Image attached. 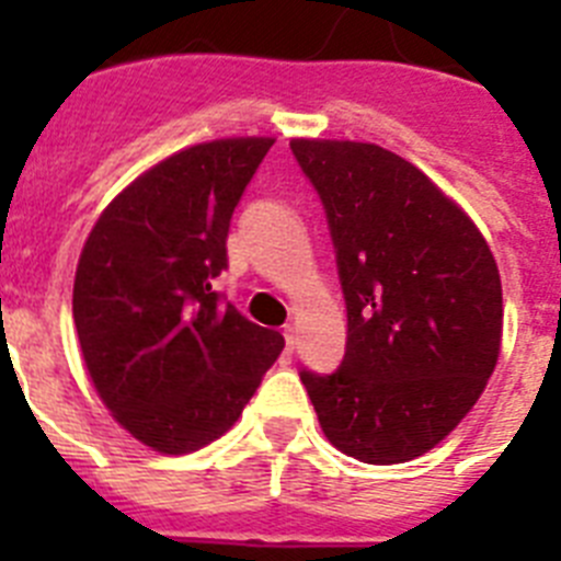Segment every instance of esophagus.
I'll return each instance as SVG.
<instances>
[{"label":"esophagus","instance_id":"esophagus-1","mask_svg":"<svg viewBox=\"0 0 561 561\" xmlns=\"http://www.w3.org/2000/svg\"><path fill=\"white\" fill-rule=\"evenodd\" d=\"M284 340H286V351H295V345H297V334H295V329H291V325H286V331H284Z\"/></svg>","mask_w":561,"mask_h":561}]
</instances>
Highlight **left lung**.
I'll return each mask as SVG.
<instances>
[{"mask_svg": "<svg viewBox=\"0 0 561 561\" xmlns=\"http://www.w3.org/2000/svg\"><path fill=\"white\" fill-rule=\"evenodd\" d=\"M323 202L348 342L334 374L300 370L325 438L404 463L447 438L492 376L503 286L472 219L427 173L374 142L291 140Z\"/></svg>", "mask_w": 561, "mask_h": 561, "instance_id": "left-lung-1", "label": "left lung"}]
</instances>
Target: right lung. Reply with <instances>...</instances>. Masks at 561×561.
<instances>
[{"instance_id": "right-lung-1", "label": "right lung", "mask_w": 561, "mask_h": 561, "mask_svg": "<svg viewBox=\"0 0 561 561\" xmlns=\"http://www.w3.org/2000/svg\"><path fill=\"white\" fill-rule=\"evenodd\" d=\"M272 137L191 146L153 165L101 213L83 244L72 317L98 396L165 455L232 427L284 351L213 289L227 232Z\"/></svg>"}]
</instances>
